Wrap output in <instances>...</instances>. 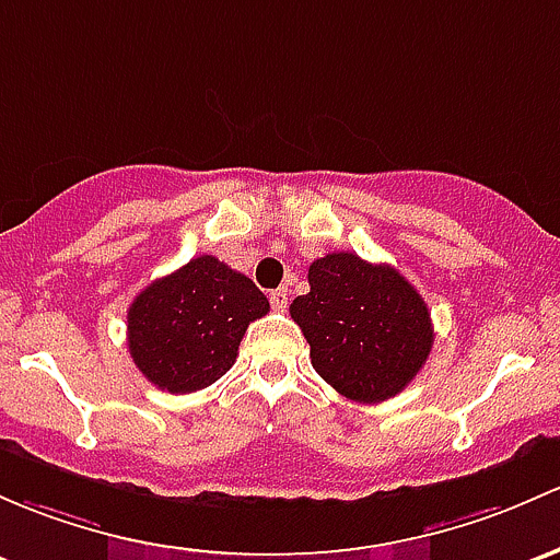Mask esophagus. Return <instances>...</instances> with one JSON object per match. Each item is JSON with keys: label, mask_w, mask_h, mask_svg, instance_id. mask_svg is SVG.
I'll list each match as a JSON object with an SVG mask.
<instances>
[{"label": "esophagus", "mask_w": 560, "mask_h": 560, "mask_svg": "<svg viewBox=\"0 0 560 560\" xmlns=\"http://www.w3.org/2000/svg\"><path fill=\"white\" fill-rule=\"evenodd\" d=\"M270 305H273L276 311H284L287 305H290V298H287L284 287H281V290H276V292H270Z\"/></svg>", "instance_id": "esophagus-1"}]
</instances>
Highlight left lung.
<instances>
[{"instance_id": "left-lung-1", "label": "left lung", "mask_w": 560, "mask_h": 560, "mask_svg": "<svg viewBox=\"0 0 560 560\" xmlns=\"http://www.w3.org/2000/svg\"><path fill=\"white\" fill-rule=\"evenodd\" d=\"M308 295L290 314L311 346V364L343 397L362 405L402 392L434 343L432 316L392 265L332 252L308 268Z\"/></svg>"}]
</instances>
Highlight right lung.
I'll return each instance as SVG.
<instances>
[{"label": "right lung", "mask_w": 560, "mask_h": 560, "mask_svg": "<svg viewBox=\"0 0 560 560\" xmlns=\"http://www.w3.org/2000/svg\"><path fill=\"white\" fill-rule=\"evenodd\" d=\"M268 311L255 281L201 255L139 292L128 308V351L163 392H198L233 368L246 327Z\"/></svg>", "instance_id": "right-lung-1"}]
</instances>
